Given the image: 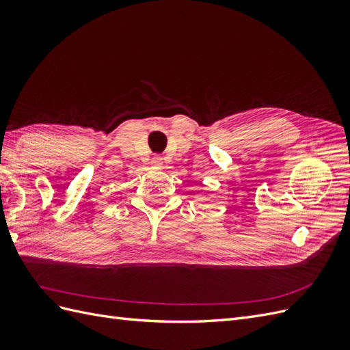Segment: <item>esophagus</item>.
<instances>
[{"mask_svg": "<svg viewBox=\"0 0 350 350\" xmlns=\"http://www.w3.org/2000/svg\"><path fill=\"white\" fill-rule=\"evenodd\" d=\"M162 162H163V157H162L161 154H156V156L153 157L152 165H153L154 167H161V166H162Z\"/></svg>", "mask_w": 350, "mask_h": 350, "instance_id": "1", "label": "esophagus"}]
</instances>
